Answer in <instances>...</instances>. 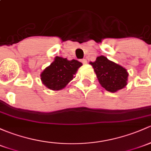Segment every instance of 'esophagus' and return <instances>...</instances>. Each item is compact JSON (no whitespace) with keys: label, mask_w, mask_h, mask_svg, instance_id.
<instances>
[{"label":"esophagus","mask_w":151,"mask_h":151,"mask_svg":"<svg viewBox=\"0 0 151 151\" xmlns=\"http://www.w3.org/2000/svg\"><path fill=\"white\" fill-rule=\"evenodd\" d=\"M81 61H82V63H84V64H86L87 63H88V61H87V59H85V58H83V59L81 60Z\"/></svg>","instance_id":"1"}]
</instances>
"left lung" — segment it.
Segmentation results:
<instances>
[{"label": "left lung", "mask_w": 151, "mask_h": 151, "mask_svg": "<svg viewBox=\"0 0 151 151\" xmlns=\"http://www.w3.org/2000/svg\"><path fill=\"white\" fill-rule=\"evenodd\" d=\"M90 64L93 66L99 83L107 91L116 93L127 85V70L104 55L97 57L96 61H90Z\"/></svg>", "instance_id": "left-lung-1"}]
</instances>
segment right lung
<instances>
[{
	"mask_svg": "<svg viewBox=\"0 0 151 151\" xmlns=\"http://www.w3.org/2000/svg\"><path fill=\"white\" fill-rule=\"evenodd\" d=\"M82 65L77 60L55 57L54 61L40 74L41 82L51 90H61L75 77L74 74Z\"/></svg>",
	"mask_w": 151,
	"mask_h": 151,
	"instance_id": "1",
	"label": "right lung"
}]
</instances>
